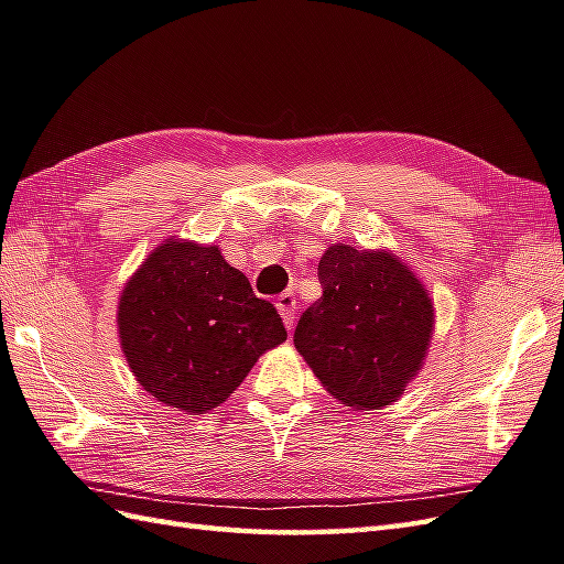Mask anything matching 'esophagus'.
<instances>
[{"mask_svg": "<svg viewBox=\"0 0 564 564\" xmlns=\"http://www.w3.org/2000/svg\"><path fill=\"white\" fill-rule=\"evenodd\" d=\"M295 307H297V302H295V295H293V293L279 295L276 310H279V314H281V319H283V324H285V328H293V324H295Z\"/></svg>", "mask_w": 564, "mask_h": 564, "instance_id": "1", "label": "esophagus"}]
</instances>
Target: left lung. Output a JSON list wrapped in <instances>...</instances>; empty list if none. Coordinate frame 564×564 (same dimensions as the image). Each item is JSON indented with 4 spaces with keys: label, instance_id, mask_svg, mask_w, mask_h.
<instances>
[{
    "label": "left lung",
    "instance_id": "obj_1",
    "mask_svg": "<svg viewBox=\"0 0 564 564\" xmlns=\"http://www.w3.org/2000/svg\"><path fill=\"white\" fill-rule=\"evenodd\" d=\"M324 295L300 316L295 348L343 405L381 410L420 373L433 338V302L391 250L336 242L319 259Z\"/></svg>",
    "mask_w": 564,
    "mask_h": 564
}]
</instances>
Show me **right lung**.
<instances>
[{"mask_svg": "<svg viewBox=\"0 0 564 564\" xmlns=\"http://www.w3.org/2000/svg\"><path fill=\"white\" fill-rule=\"evenodd\" d=\"M119 340L138 383L185 414L219 408L288 334L219 245L166 238L119 297Z\"/></svg>", "mask_w": 564, "mask_h": 564, "instance_id": "add662e5", "label": "right lung"}]
</instances>
